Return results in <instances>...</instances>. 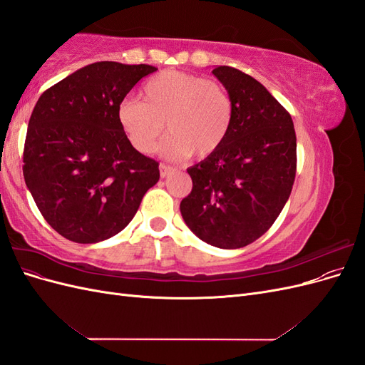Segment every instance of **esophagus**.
<instances>
[{
	"label": "esophagus",
	"mask_w": 365,
	"mask_h": 365,
	"mask_svg": "<svg viewBox=\"0 0 365 365\" xmlns=\"http://www.w3.org/2000/svg\"><path fill=\"white\" fill-rule=\"evenodd\" d=\"M175 169L173 168H170V165H168V164H160V175H161V178H165V176H169L172 172H173Z\"/></svg>",
	"instance_id": "esophagus-1"
}]
</instances>
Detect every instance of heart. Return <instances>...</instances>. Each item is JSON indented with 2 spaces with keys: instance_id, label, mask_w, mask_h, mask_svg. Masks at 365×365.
I'll return each mask as SVG.
<instances>
[{
  "instance_id": "1",
  "label": "heart",
  "mask_w": 365,
  "mask_h": 365,
  "mask_svg": "<svg viewBox=\"0 0 365 365\" xmlns=\"http://www.w3.org/2000/svg\"><path fill=\"white\" fill-rule=\"evenodd\" d=\"M233 114V101L222 83L178 70L149 77L141 102L128 97L117 106V121L132 148L150 153L165 128L169 135L161 150L170 158L212 155L227 140Z\"/></svg>"
}]
</instances>
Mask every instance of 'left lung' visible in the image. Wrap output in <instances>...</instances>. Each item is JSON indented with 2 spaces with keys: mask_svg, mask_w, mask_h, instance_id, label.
Instances as JSON below:
<instances>
[{
  "mask_svg": "<svg viewBox=\"0 0 365 365\" xmlns=\"http://www.w3.org/2000/svg\"><path fill=\"white\" fill-rule=\"evenodd\" d=\"M212 73L233 101V123L222 146L187 169L193 187L180 208L201 240L235 250L267 233L289 200L297 137L289 113L254 77L225 65Z\"/></svg>",
  "mask_w": 365,
  "mask_h": 365,
  "instance_id": "obj_1",
  "label": "left lung"
}]
</instances>
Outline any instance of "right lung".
Returning <instances> with one entry per match:
<instances>
[{
  "label": "right lung",
  "mask_w": 365,
  "mask_h": 365,
  "mask_svg": "<svg viewBox=\"0 0 365 365\" xmlns=\"http://www.w3.org/2000/svg\"><path fill=\"white\" fill-rule=\"evenodd\" d=\"M153 71L146 63L96 62L36 102L23 173L41 215L65 239L96 244L115 236L158 182V163L132 148L117 121L118 103Z\"/></svg>",
  "instance_id": "1"
}]
</instances>
